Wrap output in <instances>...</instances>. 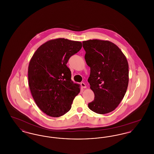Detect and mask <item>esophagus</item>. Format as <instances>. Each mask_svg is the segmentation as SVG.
<instances>
[{
	"label": "esophagus",
	"mask_w": 154,
	"mask_h": 154,
	"mask_svg": "<svg viewBox=\"0 0 154 154\" xmlns=\"http://www.w3.org/2000/svg\"><path fill=\"white\" fill-rule=\"evenodd\" d=\"M81 87L82 88H87V86H86V85H85V84L84 82H81Z\"/></svg>",
	"instance_id": "1"
}]
</instances>
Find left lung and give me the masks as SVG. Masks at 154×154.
Instances as JSON below:
<instances>
[{
    "instance_id": "1",
    "label": "left lung",
    "mask_w": 154,
    "mask_h": 154,
    "mask_svg": "<svg viewBox=\"0 0 154 154\" xmlns=\"http://www.w3.org/2000/svg\"><path fill=\"white\" fill-rule=\"evenodd\" d=\"M85 59L90 67L88 81L94 100L88 103L90 110L104 114L115 110L124 98L129 82V65L117 45L97 39L82 42Z\"/></svg>"
}]
</instances>
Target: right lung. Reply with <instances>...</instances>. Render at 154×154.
I'll return each instance as SVG.
<instances>
[{"instance_id": "right-lung-1", "label": "right lung", "mask_w": 154, "mask_h": 154, "mask_svg": "<svg viewBox=\"0 0 154 154\" xmlns=\"http://www.w3.org/2000/svg\"><path fill=\"white\" fill-rule=\"evenodd\" d=\"M82 48L80 42L64 38L50 40L40 45L30 60L28 82L37 106L47 115L59 117L70 110L80 85L72 80L66 64Z\"/></svg>"}]
</instances>
